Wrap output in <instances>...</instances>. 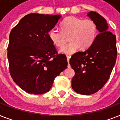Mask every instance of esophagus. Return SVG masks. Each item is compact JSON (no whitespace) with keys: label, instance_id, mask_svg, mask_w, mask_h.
I'll list each match as a JSON object with an SVG mask.
<instances>
[{"label":"esophagus","instance_id":"obj_1","mask_svg":"<svg viewBox=\"0 0 120 120\" xmlns=\"http://www.w3.org/2000/svg\"><path fill=\"white\" fill-rule=\"evenodd\" d=\"M70 58V56L69 55H67V62H68V67H70V64H69Z\"/></svg>","mask_w":120,"mask_h":120}]
</instances>
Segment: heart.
Returning a JSON list of instances; mask_svg holds the SVG:
<instances>
[{"mask_svg":"<svg viewBox=\"0 0 120 120\" xmlns=\"http://www.w3.org/2000/svg\"><path fill=\"white\" fill-rule=\"evenodd\" d=\"M97 35V26L91 20H85L75 17H68L61 23V31L52 29L49 32V38L56 47H62L69 37L70 42L60 49L62 53L73 54L82 49L88 48L95 41Z\"/></svg>","mask_w":120,"mask_h":120,"instance_id":"obj_1","label":"heart"}]
</instances>
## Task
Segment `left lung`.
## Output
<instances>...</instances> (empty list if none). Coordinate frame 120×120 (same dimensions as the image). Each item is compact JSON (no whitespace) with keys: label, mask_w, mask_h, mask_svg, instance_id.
I'll list each match as a JSON object with an SVG mask.
<instances>
[{"label":"left lung","mask_w":120,"mask_h":120,"mask_svg":"<svg viewBox=\"0 0 120 120\" xmlns=\"http://www.w3.org/2000/svg\"><path fill=\"white\" fill-rule=\"evenodd\" d=\"M87 16L97 24L100 34L86 50L75 53L70 59L75 73L71 87L75 92L84 95L96 93L105 85L117 56L116 36L108 31L105 19L93 11L88 12Z\"/></svg>","instance_id":"8db88e82"}]
</instances>
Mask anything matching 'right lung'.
Segmentation results:
<instances>
[{
	"label": "right lung",
	"mask_w": 120,
	"mask_h": 120,
	"mask_svg": "<svg viewBox=\"0 0 120 120\" xmlns=\"http://www.w3.org/2000/svg\"><path fill=\"white\" fill-rule=\"evenodd\" d=\"M60 18V15L28 14L10 32L7 48L10 75L27 93L48 92L55 78L67 68V56L58 54L49 37Z\"/></svg>",
	"instance_id": "obj_1"
}]
</instances>
